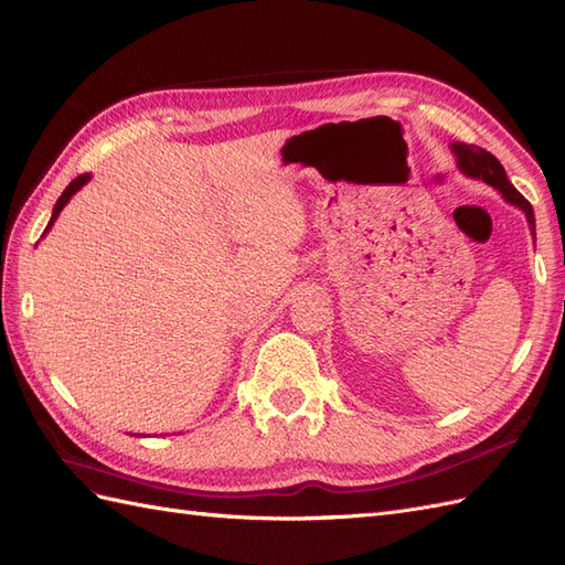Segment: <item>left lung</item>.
<instances>
[{"label":"left lung","mask_w":565,"mask_h":565,"mask_svg":"<svg viewBox=\"0 0 565 565\" xmlns=\"http://www.w3.org/2000/svg\"><path fill=\"white\" fill-rule=\"evenodd\" d=\"M452 149H455V153H457L459 168H461L466 174L478 177V180H482L486 184H490V186L502 191V196H504L509 203L519 205L521 211L527 215L530 227H533V232H535L533 205H530L527 199H523V193L509 182V177H507L502 163H499V160H497L490 151L476 147V143H452Z\"/></svg>","instance_id":"obj_1"}]
</instances>
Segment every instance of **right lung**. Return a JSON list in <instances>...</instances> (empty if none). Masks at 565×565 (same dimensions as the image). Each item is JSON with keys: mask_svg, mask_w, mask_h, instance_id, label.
<instances>
[{"mask_svg": "<svg viewBox=\"0 0 565 565\" xmlns=\"http://www.w3.org/2000/svg\"><path fill=\"white\" fill-rule=\"evenodd\" d=\"M87 180H89V174H77L75 177V180L66 186V189H63V193H61V196H58V201H56V205H54V213H52V222L58 217V213L63 211V205H66L68 201H71V196H73V193L79 189V186H83V184H87ZM50 222V224H52ZM46 230H50V227H46Z\"/></svg>", "mask_w": 565, "mask_h": 565, "instance_id": "1", "label": "right lung"}]
</instances>
